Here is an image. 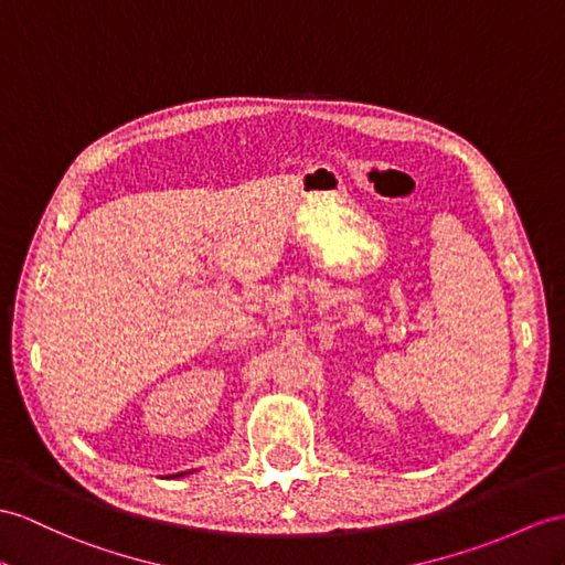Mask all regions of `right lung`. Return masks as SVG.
I'll return each instance as SVG.
<instances>
[{
    "label": "right lung",
    "mask_w": 565,
    "mask_h": 565,
    "mask_svg": "<svg viewBox=\"0 0 565 565\" xmlns=\"http://www.w3.org/2000/svg\"><path fill=\"white\" fill-rule=\"evenodd\" d=\"M177 477H179V475H177Z\"/></svg>",
    "instance_id": "add662e5"
}]
</instances>
